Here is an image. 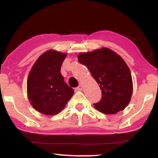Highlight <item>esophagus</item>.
<instances>
[{
	"instance_id": "1",
	"label": "esophagus",
	"mask_w": 158,
	"mask_h": 158,
	"mask_svg": "<svg viewBox=\"0 0 158 158\" xmlns=\"http://www.w3.org/2000/svg\"><path fill=\"white\" fill-rule=\"evenodd\" d=\"M82 88H83V86H82V84L80 83L79 85L77 86V87L75 88V89H76L77 90H82Z\"/></svg>"
}]
</instances>
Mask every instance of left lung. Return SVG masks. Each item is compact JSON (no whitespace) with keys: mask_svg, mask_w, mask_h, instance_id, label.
I'll return each instance as SVG.
<instances>
[{"mask_svg":"<svg viewBox=\"0 0 158 158\" xmlns=\"http://www.w3.org/2000/svg\"><path fill=\"white\" fill-rule=\"evenodd\" d=\"M78 62L88 68L101 90V99L94 106L106 114L124 110L132 94L130 70L124 60L108 48L79 54Z\"/></svg>","mask_w":158,"mask_h":158,"instance_id":"left-lung-1","label":"left lung"}]
</instances>
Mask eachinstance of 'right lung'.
Instances as JSON below:
<instances>
[{
	"label": "right lung",
	"instance_id": "right-lung-1",
	"mask_svg": "<svg viewBox=\"0 0 158 158\" xmlns=\"http://www.w3.org/2000/svg\"><path fill=\"white\" fill-rule=\"evenodd\" d=\"M66 54L49 50L32 67L27 79V94L36 111L46 115L59 113L74 94L60 73Z\"/></svg>",
	"mask_w": 158,
	"mask_h": 158
}]
</instances>
